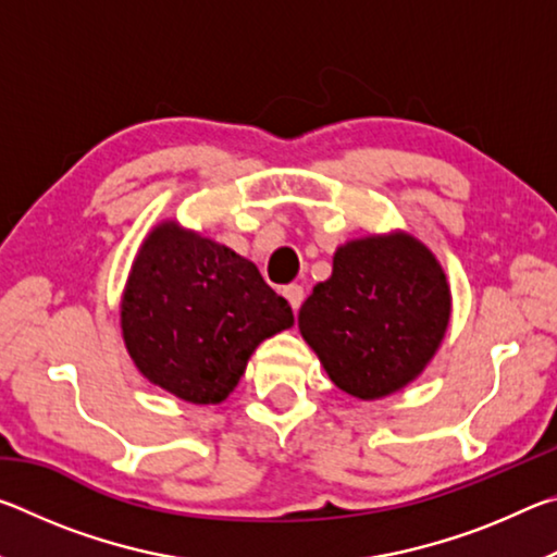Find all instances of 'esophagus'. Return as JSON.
Returning a JSON list of instances; mask_svg holds the SVG:
<instances>
[{"label":"esophagus","instance_id":"34e87169","mask_svg":"<svg viewBox=\"0 0 557 557\" xmlns=\"http://www.w3.org/2000/svg\"><path fill=\"white\" fill-rule=\"evenodd\" d=\"M282 295H285V299L289 301L292 312H297L301 301H305V289H301V285H287L285 289H282Z\"/></svg>","mask_w":557,"mask_h":557}]
</instances>
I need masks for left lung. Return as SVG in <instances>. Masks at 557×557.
Listing matches in <instances>:
<instances>
[{
	"instance_id": "8db88e82",
	"label": "left lung",
	"mask_w": 557,
	"mask_h": 557,
	"mask_svg": "<svg viewBox=\"0 0 557 557\" xmlns=\"http://www.w3.org/2000/svg\"><path fill=\"white\" fill-rule=\"evenodd\" d=\"M449 317L440 260L414 235L393 231L338 245L332 277L307 297L297 324L336 388L379 400L428 369Z\"/></svg>"
}]
</instances>
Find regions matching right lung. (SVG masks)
<instances>
[{
  "mask_svg": "<svg viewBox=\"0 0 557 557\" xmlns=\"http://www.w3.org/2000/svg\"><path fill=\"white\" fill-rule=\"evenodd\" d=\"M292 324L287 299L256 262L174 219L147 233L120 301L137 371L194 405L228 398L252 351Z\"/></svg>",
  "mask_w": 557,
  "mask_h": 557,
  "instance_id": "add662e5",
  "label": "right lung"
}]
</instances>
